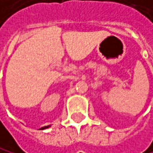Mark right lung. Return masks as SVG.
Segmentation results:
<instances>
[{"mask_svg": "<svg viewBox=\"0 0 153 153\" xmlns=\"http://www.w3.org/2000/svg\"><path fill=\"white\" fill-rule=\"evenodd\" d=\"M49 126H47V127H43V128H41V129H46V128H48Z\"/></svg>", "mask_w": 153, "mask_h": 153, "instance_id": "right-lung-1", "label": "right lung"}]
</instances>
